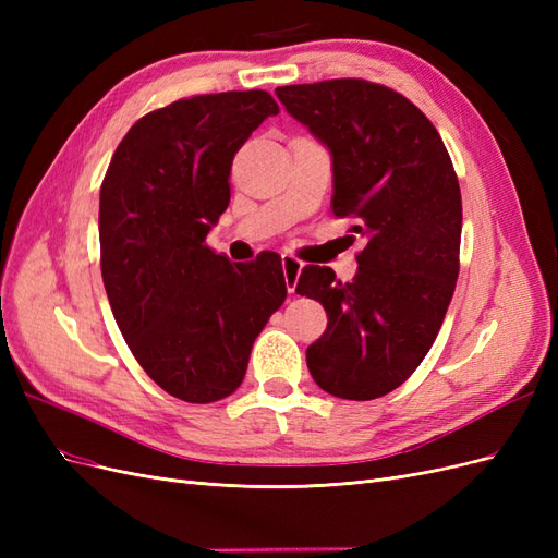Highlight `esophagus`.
<instances>
[{
  "label": "esophagus",
  "mask_w": 558,
  "mask_h": 558,
  "mask_svg": "<svg viewBox=\"0 0 558 558\" xmlns=\"http://www.w3.org/2000/svg\"><path fill=\"white\" fill-rule=\"evenodd\" d=\"M281 269H283V279H286V289L289 293H295V286L302 272V263L293 256H281Z\"/></svg>",
  "instance_id": "obj_1"
}]
</instances>
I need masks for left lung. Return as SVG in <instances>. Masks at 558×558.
<instances>
[{
  "instance_id": "8db88e82",
  "label": "left lung",
  "mask_w": 558,
  "mask_h": 558,
  "mask_svg": "<svg viewBox=\"0 0 558 558\" xmlns=\"http://www.w3.org/2000/svg\"><path fill=\"white\" fill-rule=\"evenodd\" d=\"M277 97L328 148L332 211L367 240L351 283L302 267L295 293L328 314L307 367L335 398H381L424 361L445 320L459 279V179L428 118L379 83L332 78Z\"/></svg>"
}]
</instances>
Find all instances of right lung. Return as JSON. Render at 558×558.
Masks as SVG:
<instances>
[{
    "label": "right lung",
    "mask_w": 558,
    "mask_h": 558,
    "mask_svg": "<svg viewBox=\"0 0 558 558\" xmlns=\"http://www.w3.org/2000/svg\"><path fill=\"white\" fill-rule=\"evenodd\" d=\"M279 107L265 90L179 99L118 144L99 189L109 305L162 391L216 402L240 388L256 337L286 300L281 258L232 263L205 240L230 202V167Z\"/></svg>",
    "instance_id": "obj_1"
}]
</instances>
